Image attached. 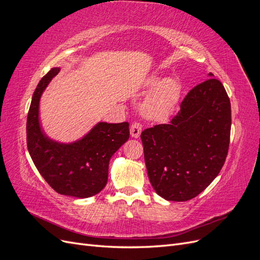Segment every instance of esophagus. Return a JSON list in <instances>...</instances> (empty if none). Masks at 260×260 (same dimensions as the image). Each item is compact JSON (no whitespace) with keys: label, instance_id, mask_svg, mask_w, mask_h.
Wrapping results in <instances>:
<instances>
[{"label":"esophagus","instance_id":"esophagus-1","mask_svg":"<svg viewBox=\"0 0 260 260\" xmlns=\"http://www.w3.org/2000/svg\"><path fill=\"white\" fill-rule=\"evenodd\" d=\"M141 132H142V125H141L139 122H135L132 123L131 128H130V135L132 138H139Z\"/></svg>","mask_w":260,"mask_h":260}]
</instances>
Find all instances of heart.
Here are the masks:
<instances>
[{
    "label": "heart",
    "instance_id": "heart-1",
    "mask_svg": "<svg viewBox=\"0 0 260 260\" xmlns=\"http://www.w3.org/2000/svg\"><path fill=\"white\" fill-rule=\"evenodd\" d=\"M145 85L147 89H152L142 105L145 117L156 121L167 119L180 101L181 83L175 77L160 79L158 76H151Z\"/></svg>",
    "mask_w": 260,
    "mask_h": 260
}]
</instances>
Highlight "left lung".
Masks as SVG:
<instances>
[{"mask_svg":"<svg viewBox=\"0 0 260 260\" xmlns=\"http://www.w3.org/2000/svg\"><path fill=\"white\" fill-rule=\"evenodd\" d=\"M230 131L231 104L222 83L209 78L195 85L170 123L141 133L156 193L167 201L185 202L205 190L225 161Z\"/></svg>","mask_w":260,"mask_h":260,"instance_id":"left-lung-1","label":"left lung"}]
</instances>
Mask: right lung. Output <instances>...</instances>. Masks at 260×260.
I'll return each mask as SVG.
<instances>
[{
    "instance_id": "right-lung-1",
    "label": "right lung",
    "mask_w": 260,
    "mask_h": 260,
    "mask_svg": "<svg viewBox=\"0 0 260 260\" xmlns=\"http://www.w3.org/2000/svg\"><path fill=\"white\" fill-rule=\"evenodd\" d=\"M59 70L52 68L35 90L27 117V147L38 171L54 191L78 199L91 198L105 187L109 160L128 141L129 123L99 122L82 139L68 144L50 139L39 121V103Z\"/></svg>"
}]
</instances>
